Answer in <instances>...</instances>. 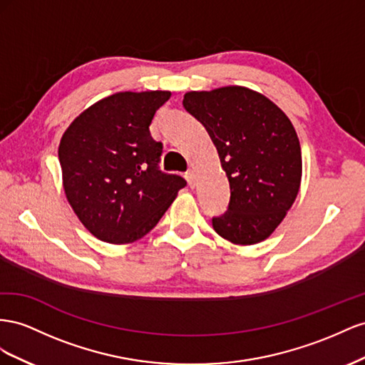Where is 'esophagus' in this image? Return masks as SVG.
I'll return each mask as SVG.
<instances>
[{
    "instance_id": "obj_1",
    "label": "esophagus",
    "mask_w": 365,
    "mask_h": 365,
    "mask_svg": "<svg viewBox=\"0 0 365 365\" xmlns=\"http://www.w3.org/2000/svg\"><path fill=\"white\" fill-rule=\"evenodd\" d=\"M185 179L188 180V183H190L191 188H194V186H195V174H194V171H192V170H190V171H186V173H185Z\"/></svg>"
}]
</instances>
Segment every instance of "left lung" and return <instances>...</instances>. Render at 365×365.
I'll return each mask as SVG.
<instances>
[{"label":"left lung","mask_w":365,"mask_h":365,"mask_svg":"<svg viewBox=\"0 0 365 365\" xmlns=\"http://www.w3.org/2000/svg\"><path fill=\"white\" fill-rule=\"evenodd\" d=\"M183 107L218 151L231 188L214 231L234 245L263 242L283 222L299 191L301 147L292 122L272 101L246 87L190 91Z\"/></svg>","instance_id":"1"}]
</instances>
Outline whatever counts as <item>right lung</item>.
I'll use <instances>...</instances> for the list:
<instances>
[{
	"label": "right lung",
	"mask_w": 365,
	"mask_h": 365,
	"mask_svg": "<svg viewBox=\"0 0 365 365\" xmlns=\"http://www.w3.org/2000/svg\"><path fill=\"white\" fill-rule=\"evenodd\" d=\"M170 91H122L70 123L59 143L67 200L102 242L133 243L159 223L186 180L159 168L150 125Z\"/></svg>",
	"instance_id": "obj_1"
}]
</instances>
